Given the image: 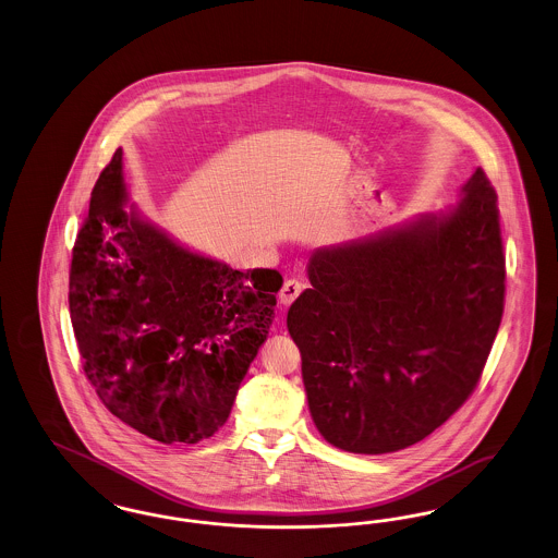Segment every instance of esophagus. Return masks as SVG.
<instances>
[{
    "instance_id": "34e87169",
    "label": "esophagus",
    "mask_w": 558,
    "mask_h": 558,
    "mask_svg": "<svg viewBox=\"0 0 558 558\" xmlns=\"http://www.w3.org/2000/svg\"><path fill=\"white\" fill-rule=\"evenodd\" d=\"M301 291H303V282H299V280H294V278H291V280H287L284 282V287L280 289V303L282 305H291L292 301L301 294Z\"/></svg>"
}]
</instances>
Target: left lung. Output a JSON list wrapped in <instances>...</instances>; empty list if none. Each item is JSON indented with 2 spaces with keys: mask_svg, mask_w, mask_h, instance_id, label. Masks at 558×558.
<instances>
[{
  "mask_svg": "<svg viewBox=\"0 0 558 558\" xmlns=\"http://www.w3.org/2000/svg\"><path fill=\"white\" fill-rule=\"evenodd\" d=\"M448 213L316 251L289 310L310 412L339 450L414 446L471 398L505 312L498 196L478 167Z\"/></svg>",
  "mask_w": 558,
  "mask_h": 558,
  "instance_id": "8db88e82",
  "label": "left lung"
}]
</instances>
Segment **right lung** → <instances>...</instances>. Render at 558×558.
I'll use <instances>...</instances> for the list:
<instances>
[{
  "label": "right lung",
  "mask_w": 558,
  "mask_h": 558,
  "mask_svg": "<svg viewBox=\"0 0 558 558\" xmlns=\"http://www.w3.org/2000/svg\"><path fill=\"white\" fill-rule=\"evenodd\" d=\"M123 150L92 190L69 271L87 380L108 410L160 444L223 426L266 343L282 276L190 253L123 209Z\"/></svg>",
  "instance_id": "right-lung-1"
}]
</instances>
